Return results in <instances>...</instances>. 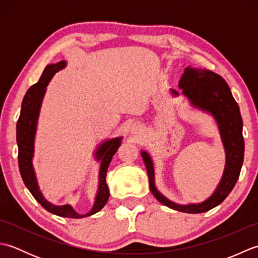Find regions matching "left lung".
<instances>
[{
  "label": "left lung",
  "instance_id": "1",
  "mask_svg": "<svg viewBox=\"0 0 258 258\" xmlns=\"http://www.w3.org/2000/svg\"><path fill=\"white\" fill-rule=\"evenodd\" d=\"M178 87L188 98L191 105L202 111L211 113L216 119L222 136L224 149L226 152V163L223 177L213 195L199 204L179 205L167 200L157 190L154 178V165L149 153L141 152L149 174L150 189L156 200L172 210L199 214L212 210L220 205L231 193L239 177L240 168L244 161V138L243 119L239 107L234 100L231 89L222 76L210 70L186 68L180 78ZM174 95L178 93L172 90Z\"/></svg>",
  "mask_w": 258,
  "mask_h": 258
}]
</instances>
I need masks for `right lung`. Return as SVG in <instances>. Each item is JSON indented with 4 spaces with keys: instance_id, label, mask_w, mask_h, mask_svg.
<instances>
[{
    "instance_id": "right-lung-1",
    "label": "right lung",
    "mask_w": 258,
    "mask_h": 258,
    "mask_svg": "<svg viewBox=\"0 0 258 258\" xmlns=\"http://www.w3.org/2000/svg\"><path fill=\"white\" fill-rule=\"evenodd\" d=\"M65 65H67V62L65 61H61L56 64L47 65L45 70L43 71L41 79L38 80L36 84L32 85L30 89L27 90L26 94L23 98L21 114L18 119V124H16V142H18L19 146V168L22 179H23L25 186L29 188L31 194L34 196V199L40 203L47 212L62 217L83 218L100 212L107 203V200L109 197L108 186L106 184L107 168L114 154L120 146L122 138L105 141L102 145L97 147V151L95 152V157L98 161H101V167L100 174H98L97 194L95 197L94 205H93L92 210L89 213L81 215V214L76 213L73 210V207L69 204L56 206L51 204L50 202H47L44 197H43L40 187H38L37 185L35 172L32 164V158L33 155H34V139L36 132V124L38 114H40L42 100L43 97H44L46 91V86L50 83L53 75L55 74L57 71L65 68Z\"/></svg>"
}]
</instances>
